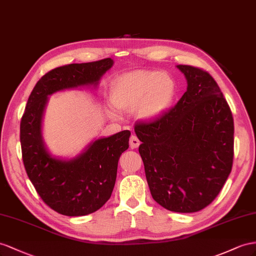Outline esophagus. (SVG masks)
Listing matches in <instances>:
<instances>
[{
    "instance_id": "obj_1",
    "label": "esophagus",
    "mask_w": 256,
    "mask_h": 256,
    "mask_svg": "<svg viewBox=\"0 0 256 256\" xmlns=\"http://www.w3.org/2000/svg\"><path fill=\"white\" fill-rule=\"evenodd\" d=\"M140 145V140L137 138V136H135V135H132L130 136V147L132 148V149H134V148H137Z\"/></svg>"
}]
</instances>
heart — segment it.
Returning a JSON list of instances; mask_svg holds the SVG:
<instances>
[{
	"mask_svg": "<svg viewBox=\"0 0 256 256\" xmlns=\"http://www.w3.org/2000/svg\"><path fill=\"white\" fill-rule=\"evenodd\" d=\"M175 94L173 78L159 71H132L118 76L111 86V102L123 111L140 107V116L154 119L171 106Z\"/></svg>",
	"mask_w": 256,
	"mask_h": 256,
	"instance_id": "1",
	"label": "heart"
}]
</instances>
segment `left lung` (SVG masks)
Wrapping results in <instances>:
<instances>
[{
  "mask_svg": "<svg viewBox=\"0 0 256 256\" xmlns=\"http://www.w3.org/2000/svg\"><path fill=\"white\" fill-rule=\"evenodd\" d=\"M178 68L187 80L178 102L152 122L135 124L152 198L172 212L194 213L211 203L232 172L234 118L208 72Z\"/></svg>",
  "mask_w": 256,
  "mask_h": 256,
  "instance_id": "left-lung-1",
  "label": "left lung"
}]
</instances>
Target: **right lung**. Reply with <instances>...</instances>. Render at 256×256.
<instances>
[{
	"instance_id": "obj_1",
	"label": "right lung",
	"mask_w": 256,
	"mask_h": 256,
	"mask_svg": "<svg viewBox=\"0 0 256 256\" xmlns=\"http://www.w3.org/2000/svg\"><path fill=\"white\" fill-rule=\"evenodd\" d=\"M114 64L111 58L70 64L44 74L28 98L20 122L22 161L36 192L54 211L67 216H83L106 203L116 178L118 161L128 148V130L102 137L70 160L53 156L44 145L42 118L48 96L78 86L96 88Z\"/></svg>"
}]
</instances>
